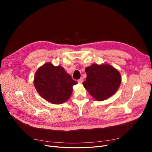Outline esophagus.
I'll use <instances>...</instances> for the list:
<instances>
[{"label":"esophagus","instance_id":"obj_1","mask_svg":"<svg viewBox=\"0 0 152 152\" xmlns=\"http://www.w3.org/2000/svg\"><path fill=\"white\" fill-rule=\"evenodd\" d=\"M83 80H84V79H83V78H80V79H79L78 80V82H79V83H82V82H83Z\"/></svg>","mask_w":152,"mask_h":152}]
</instances>
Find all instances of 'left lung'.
Here are the masks:
<instances>
[{
    "instance_id": "obj_1",
    "label": "left lung",
    "mask_w": 152,
    "mask_h": 152,
    "mask_svg": "<svg viewBox=\"0 0 152 152\" xmlns=\"http://www.w3.org/2000/svg\"><path fill=\"white\" fill-rule=\"evenodd\" d=\"M86 72L87 77L82 84L96 100L108 99L121 85L120 73L108 64H93L86 68Z\"/></svg>"
}]
</instances>
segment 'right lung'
I'll return each instance as SVG.
<instances>
[{
    "label": "right lung",
    "instance_id": "1",
    "mask_svg": "<svg viewBox=\"0 0 152 152\" xmlns=\"http://www.w3.org/2000/svg\"><path fill=\"white\" fill-rule=\"evenodd\" d=\"M34 83L37 91L44 99L59 104L70 98L73 86L77 82L62 66H55L52 63H47L35 72Z\"/></svg>",
    "mask_w": 152,
    "mask_h": 152
}]
</instances>
